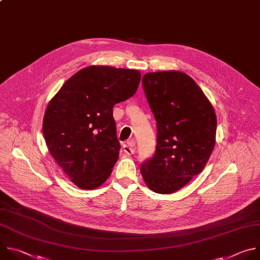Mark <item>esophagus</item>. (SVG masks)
<instances>
[{"mask_svg":"<svg viewBox=\"0 0 260 260\" xmlns=\"http://www.w3.org/2000/svg\"><path fill=\"white\" fill-rule=\"evenodd\" d=\"M123 150L125 151V153L127 154H133L135 152V142L133 140H129L127 141L124 145H123Z\"/></svg>","mask_w":260,"mask_h":260,"instance_id":"obj_1","label":"esophagus"}]
</instances>
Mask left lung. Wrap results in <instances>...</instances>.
<instances>
[{"label":"left lung","instance_id":"8db88e82","mask_svg":"<svg viewBox=\"0 0 260 260\" xmlns=\"http://www.w3.org/2000/svg\"><path fill=\"white\" fill-rule=\"evenodd\" d=\"M142 87L157 122V146L140 166L154 192L172 193L198 175L215 145L216 115L202 89L186 74H145Z\"/></svg>","mask_w":260,"mask_h":260}]
</instances>
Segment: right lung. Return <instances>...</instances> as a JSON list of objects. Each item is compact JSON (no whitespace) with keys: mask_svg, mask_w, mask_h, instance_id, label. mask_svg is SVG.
<instances>
[{"mask_svg":"<svg viewBox=\"0 0 260 260\" xmlns=\"http://www.w3.org/2000/svg\"><path fill=\"white\" fill-rule=\"evenodd\" d=\"M140 79L136 70L92 66L50 100L43 121L48 149L80 188H96L111 175L121 148L113 109L135 94Z\"/></svg>","mask_w":260,"mask_h":260,"instance_id":"obj_1","label":"right lung"}]
</instances>
